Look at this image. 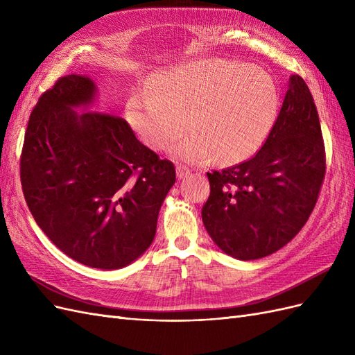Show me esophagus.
Wrapping results in <instances>:
<instances>
[{
	"label": "esophagus",
	"instance_id": "esophagus-1",
	"mask_svg": "<svg viewBox=\"0 0 355 355\" xmlns=\"http://www.w3.org/2000/svg\"><path fill=\"white\" fill-rule=\"evenodd\" d=\"M176 171H178V178H179V179H185V178H188L189 173H191V170H189L187 166H178V167H176Z\"/></svg>",
	"mask_w": 355,
	"mask_h": 355
}]
</instances>
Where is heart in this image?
<instances>
[{
	"label": "heart",
	"mask_w": 355,
	"mask_h": 355,
	"mask_svg": "<svg viewBox=\"0 0 355 355\" xmlns=\"http://www.w3.org/2000/svg\"><path fill=\"white\" fill-rule=\"evenodd\" d=\"M278 89L270 72L223 59L192 60L157 73L146 92L132 94L125 118L141 141L166 151L176 148L189 163L235 164L252 157L270 133Z\"/></svg>",
	"instance_id": "b5f03b06"
}]
</instances>
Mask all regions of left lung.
<instances>
[{"mask_svg": "<svg viewBox=\"0 0 355 355\" xmlns=\"http://www.w3.org/2000/svg\"><path fill=\"white\" fill-rule=\"evenodd\" d=\"M324 173V144L313 94L299 75H290L280 114L259 153L207 173L204 227L214 244L235 259L272 254L306 223Z\"/></svg>", "mask_w": 355, "mask_h": 355, "instance_id": "8db88e82", "label": "left lung"}]
</instances>
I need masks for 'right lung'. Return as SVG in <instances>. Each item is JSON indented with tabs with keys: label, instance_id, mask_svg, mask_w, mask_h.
<instances>
[{
	"label": "right lung",
	"instance_id": "right-lung-1",
	"mask_svg": "<svg viewBox=\"0 0 355 355\" xmlns=\"http://www.w3.org/2000/svg\"><path fill=\"white\" fill-rule=\"evenodd\" d=\"M96 94L90 77L72 73L41 96L26 127L20 180L32 216L59 250L118 270L151 245L176 171L123 118L94 111Z\"/></svg>",
	"mask_w": 355,
	"mask_h": 355
}]
</instances>
